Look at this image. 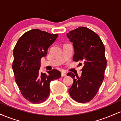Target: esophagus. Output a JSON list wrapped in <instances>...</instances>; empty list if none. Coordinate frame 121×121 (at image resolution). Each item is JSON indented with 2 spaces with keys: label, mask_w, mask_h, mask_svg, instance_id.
<instances>
[{
  "label": "esophagus",
  "mask_w": 121,
  "mask_h": 121,
  "mask_svg": "<svg viewBox=\"0 0 121 121\" xmlns=\"http://www.w3.org/2000/svg\"><path fill=\"white\" fill-rule=\"evenodd\" d=\"M66 74L65 72H62L61 73V77H66Z\"/></svg>",
  "instance_id": "obj_1"
}]
</instances>
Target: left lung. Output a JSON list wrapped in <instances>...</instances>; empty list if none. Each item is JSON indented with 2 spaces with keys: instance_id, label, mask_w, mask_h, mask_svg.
<instances>
[{
  "instance_id": "8db88e82",
  "label": "left lung",
  "mask_w": 121,
  "mask_h": 121,
  "mask_svg": "<svg viewBox=\"0 0 121 121\" xmlns=\"http://www.w3.org/2000/svg\"><path fill=\"white\" fill-rule=\"evenodd\" d=\"M66 35L74 47L73 60L83 65L80 77L76 75L75 78L72 72L68 73L74 81L69 94L79 103L88 102L96 95L104 79L107 64L105 46L99 36L86 27H78Z\"/></svg>"
}]
</instances>
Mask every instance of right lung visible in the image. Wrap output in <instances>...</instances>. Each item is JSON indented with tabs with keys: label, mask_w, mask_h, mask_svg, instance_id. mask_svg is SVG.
I'll return each mask as SVG.
<instances>
[{
	"label": "right lung",
	"mask_w": 121,
	"mask_h": 121,
	"mask_svg": "<svg viewBox=\"0 0 121 121\" xmlns=\"http://www.w3.org/2000/svg\"><path fill=\"white\" fill-rule=\"evenodd\" d=\"M58 34L34 29L24 33L13 49L12 69L15 81L23 96L32 104H40L49 95L50 83L60 78L56 69L40 73V61L47 54L48 48L55 41Z\"/></svg>",
	"instance_id": "right-lung-1"
}]
</instances>
